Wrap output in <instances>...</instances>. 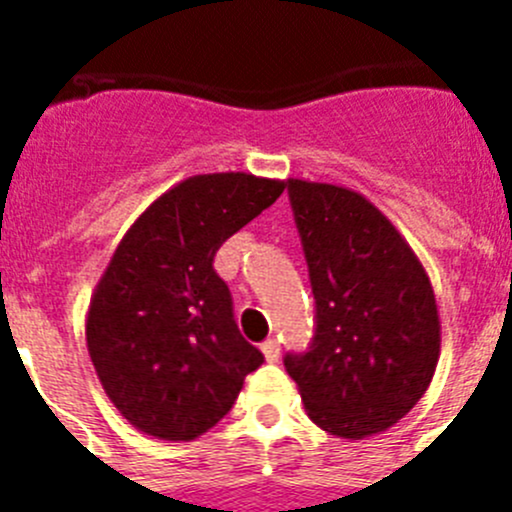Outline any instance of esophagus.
Here are the masks:
<instances>
[{"label": "esophagus", "instance_id": "1", "mask_svg": "<svg viewBox=\"0 0 512 512\" xmlns=\"http://www.w3.org/2000/svg\"><path fill=\"white\" fill-rule=\"evenodd\" d=\"M261 354H264V359L269 361V364L279 361V343L274 341V338L264 341V343H261Z\"/></svg>", "mask_w": 512, "mask_h": 512}]
</instances>
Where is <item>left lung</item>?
<instances>
[{
  "label": "left lung",
  "mask_w": 512,
  "mask_h": 512,
  "mask_svg": "<svg viewBox=\"0 0 512 512\" xmlns=\"http://www.w3.org/2000/svg\"><path fill=\"white\" fill-rule=\"evenodd\" d=\"M315 295L310 351L287 356L305 413L361 441L405 418L431 384L441 320L418 253L377 205L341 184L287 179Z\"/></svg>",
  "instance_id": "obj_1"
}]
</instances>
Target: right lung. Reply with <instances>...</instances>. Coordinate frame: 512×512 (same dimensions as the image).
<instances>
[{"label":"right lung","mask_w":512,"mask_h":512,"mask_svg":"<svg viewBox=\"0 0 512 512\" xmlns=\"http://www.w3.org/2000/svg\"><path fill=\"white\" fill-rule=\"evenodd\" d=\"M284 187L248 171L189 176L122 235L84 328L102 390L140 433L176 443L200 438L264 361L238 333L228 284L212 261Z\"/></svg>","instance_id":"add662e5"}]
</instances>
